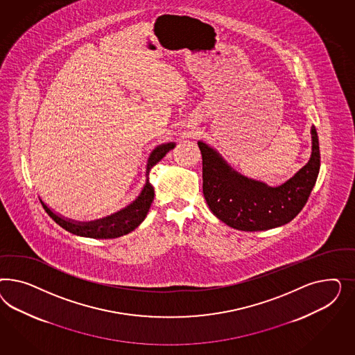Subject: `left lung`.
<instances>
[{"instance_id":"left-lung-1","label":"left lung","mask_w":355,"mask_h":355,"mask_svg":"<svg viewBox=\"0 0 355 355\" xmlns=\"http://www.w3.org/2000/svg\"><path fill=\"white\" fill-rule=\"evenodd\" d=\"M311 134L310 162L279 187H269L238 174L216 150L199 141L203 160V193L212 214L226 225L245 232L267 230L291 221L307 203L320 169L315 126Z\"/></svg>"}]
</instances>
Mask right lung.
I'll return each instance as SVG.
<instances>
[{"label": "right lung", "instance_id": "1", "mask_svg": "<svg viewBox=\"0 0 355 355\" xmlns=\"http://www.w3.org/2000/svg\"><path fill=\"white\" fill-rule=\"evenodd\" d=\"M172 148H174V144L168 143V144L159 146L150 153L148 165H147V173H146L147 182L143 187L138 199L134 203H131L129 207L121 209L114 215L107 216L105 218L96 220V221L80 224V223H73L70 220H64L62 217L55 215L46 205H44L42 200L40 202L43 205L45 212L53 218L55 224H58L61 227H64V230L76 234V236L109 239V238H117V236L129 234L130 232H132L135 227H138L140 223L146 218L147 212L150 209V203L153 200L155 190L148 181L150 171L152 169V166L160 162L162 157Z\"/></svg>", "mask_w": 355, "mask_h": 355}]
</instances>
